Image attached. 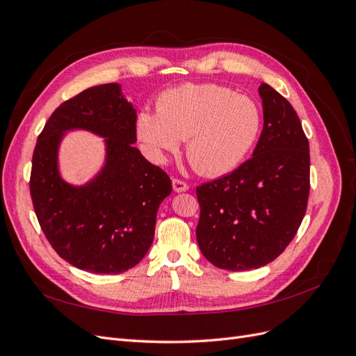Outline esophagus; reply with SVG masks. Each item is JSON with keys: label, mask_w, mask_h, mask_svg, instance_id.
<instances>
[{"label": "esophagus", "mask_w": 356, "mask_h": 356, "mask_svg": "<svg viewBox=\"0 0 356 356\" xmlns=\"http://www.w3.org/2000/svg\"><path fill=\"white\" fill-rule=\"evenodd\" d=\"M172 187H174L175 193H182V191H187L188 190L187 182L182 181V179H178V178H175L174 181H172Z\"/></svg>", "instance_id": "34e87169"}]
</instances>
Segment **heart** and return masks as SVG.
<instances>
[{
	"label": "heart",
	"instance_id": "obj_1",
	"mask_svg": "<svg viewBox=\"0 0 356 356\" xmlns=\"http://www.w3.org/2000/svg\"><path fill=\"white\" fill-rule=\"evenodd\" d=\"M156 113H139L136 134L156 160L187 139V157L204 175H222L241 165L261 127L257 104L220 84L187 83L161 93Z\"/></svg>",
	"mask_w": 356,
	"mask_h": 356
}]
</instances>
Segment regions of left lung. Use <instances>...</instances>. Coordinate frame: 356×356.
Listing matches in <instances>:
<instances>
[{
  "label": "left lung",
  "instance_id": "obj_1",
  "mask_svg": "<svg viewBox=\"0 0 356 356\" xmlns=\"http://www.w3.org/2000/svg\"><path fill=\"white\" fill-rule=\"evenodd\" d=\"M258 93L264 124L252 157L196 188L200 251L232 272L266 266L284 252L303 221L310 190L309 141L296 110L266 83Z\"/></svg>",
  "mask_w": 356,
  "mask_h": 356
}]
</instances>
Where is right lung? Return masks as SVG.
Masks as SVG:
<instances>
[{
    "label": "right lung",
    "instance_id": "right-lung-1",
    "mask_svg": "<svg viewBox=\"0 0 356 356\" xmlns=\"http://www.w3.org/2000/svg\"><path fill=\"white\" fill-rule=\"evenodd\" d=\"M72 128L106 138L104 168L80 188L63 181L57 168L58 144ZM135 143L136 110L117 83L95 86L60 104L38 135L29 179L32 204L53 250L80 270L123 273L153 243L157 209L172 182Z\"/></svg>",
    "mask_w": 356,
    "mask_h": 356
}]
</instances>
